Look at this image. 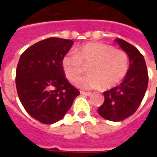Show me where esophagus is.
I'll return each mask as SVG.
<instances>
[{
  "label": "esophagus",
  "instance_id": "esophagus-1",
  "mask_svg": "<svg viewBox=\"0 0 157 157\" xmlns=\"http://www.w3.org/2000/svg\"><path fill=\"white\" fill-rule=\"evenodd\" d=\"M81 94L82 95H85V96H90L92 94L91 92H85V91H81Z\"/></svg>",
  "mask_w": 157,
  "mask_h": 157
}]
</instances>
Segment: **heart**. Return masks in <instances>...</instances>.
Returning a JSON list of instances; mask_svg holds the SVG:
<instances>
[{
  "label": "heart",
  "instance_id": "b5f03b06",
  "mask_svg": "<svg viewBox=\"0 0 157 157\" xmlns=\"http://www.w3.org/2000/svg\"><path fill=\"white\" fill-rule=\"evenodd\" d=\"M84 64L89 65L88 75L76 81L81 89H110L124 79L129 67L126 53L102 42H89L73 51L67 52L62 59V67L70 81H74L84 71Z\"/></svg>",
  "mask_w": 157,
  "mask_h": 157
}]
</instances>
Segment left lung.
Here are the masks:
<instances>
[{"label": "left lung", "mask_w": 157, "mask_h": 157, "mask_svg": "<svg viewBox=\"0 0 157 157\" xmlns=\"http://www.w3.org/2000/svg\"><path fill=\"white\" fill-rule=\"evenodd\" d=\"M116 42L129 57V67L121 84L103 92L104 103L98 112L106 120L121 121L139 107L147 88L148 75L145 59L137 48L119 38Z\"/></svg>", "instance_id": "obj_1"}]
</instances>
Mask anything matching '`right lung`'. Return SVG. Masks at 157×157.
<instances>
[{
  "label": "right lung",
  "mask_w": 157,
  "mask_h": 157,
  "mask_svg": "<svg viewBox=\"0 0 157 157\" xmlns=\"http://www.w3.org/2000/svg\"><path fill=\"white\" fill-rule=\"evenodd\" d=\"M72 40L51 37L36 43L20 56L16 88L28 114L43 124H54L65 116L80 94L64 76L62 59Z\"/></svg>",
  "instance_id": "obj_1"
}]
</instances>
